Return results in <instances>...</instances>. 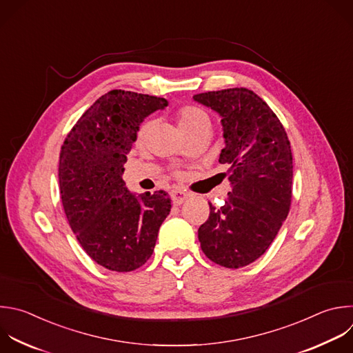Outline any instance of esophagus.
Here are the masks:
<instances>
[{
	"label": "esophagus",
	"mask_w": 353,
	"mask_h": 353,
	"mask_svg": "<svg viewBox=\"0 0 353 353\" xmlns=\"http://www.w3.org/2000/svg\"><path fill=\"white\" fill-rule=\"evenodd\" d=\"M188 196H190V194H188L187 191H183V190H173V191H172L173 205H176V206L181 205Z\"/></svg>",
	"instance_id": "obj_1"
}]
</instances>
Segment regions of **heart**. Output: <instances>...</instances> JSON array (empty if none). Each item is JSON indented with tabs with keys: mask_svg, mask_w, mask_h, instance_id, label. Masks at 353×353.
<instances>
[{
	"mask_svg": "<svg viewBox=\"0 0 353 353\" xmlns=\"http://www.w3.org/2000/svg\"><path fill=\"white\" fill-rule=\"evenodd\" d=\"M208 122H209L208 114L202 109L195 108V106H184L177 113V125L183 133H185L191 129H195ZM151 126H152V123L150 121L144 122L141 125V128L137 132V144H143L145 141V139L151 130Z\"/></svg>",
	"mask_w": 353,
	"mask_h": 353,
	"instance_id": "b5f03b06",
	"label": "heart"
}]
</instances>
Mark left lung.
Instances as JSON below:
<instances>
[{
	"mask_svg": "<svg viewBox=\"0 0 353 353\" xmlns=\"http://www.w3.org/2000/svg\"><path fill=\"white\" fill-rule=\"evenodd\" d=\"M192 99L221 117L231 191L220 209L209 203L199 227L203 254L214 263L244 268L261 258L287 219L292 196V152L287 133L269 105L248 88L195 94Z\"/></svg>",
	"mask_w": 353,
	"mask_h": 353,
	"instance_id": "8db88e82",
	"label": "left lung"
}]
</instances>
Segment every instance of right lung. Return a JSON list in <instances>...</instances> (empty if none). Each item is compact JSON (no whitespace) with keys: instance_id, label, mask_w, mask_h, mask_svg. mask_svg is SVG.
Returning <instances> with one entry per match:
<instances>
[{"instance_id":"add662e5","label":"right lung","mask_w":353,"mask_h":353,"mask_svg":"<svg viewBox=\"0 0 353 353\" xmlns=\"http://www.w3.org/2000/svg\"><path fill=\"white\" fill-rule=\"evenodd\" d=\"M168 103L112 90L83 113L62 145L58 177L65 214L85 254L108 270L143 266L170 212L168 192L136 195L122 179L140 125Z\"/></svg>"}]
</instances>
